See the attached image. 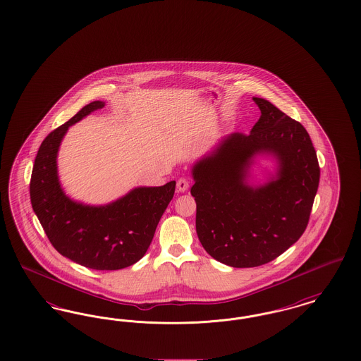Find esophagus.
Segmentation results:
<instances>
[{
  "mask_svg": "<svg viewBox=\"0 0 361 361\" xmlns=\"http://www.w3.org/2000/svg\"><path fill=\"white\" fill-rule=\"evenodd\" d=\"M188 188L189 183L187 178L181 177V178H178V180H177V190H178V192H187Z\"/></svg>",
  "mask_w": 361,
  "mask_h": 361,
  "instance_id": "1",
  "label": "esophagus"
}]
</instances>
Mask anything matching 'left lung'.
<instances>
[{
	"mask_svg": "<svg viewBox=\"0 0 361 361\" xmlns=\"http://www.w3.org/2000/svg\"><path fill=\"white\" fill-rule=\"evenodd\" d=\"M250 134L234 133L192 166L196 233L211 257L233 268L259 267L284 253L309 224L319 165L309 133L265 99ZM257 154H271L276 173L250 186Z\"/></svg>",
	"mask_w": 361,
	"mask_h": 361,
	"instance_id": "left-lung-1",
	"label": "left lung"
}]
</instances>
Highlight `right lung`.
Instances as JSON below:
<instances>
[{
    "instance_id": "right-lung-1",
    "label": "right lung",
    "mask_w": 361,
    "mask_h": 361,
    "mask_svg": "<svg viewBox=\"0 0 361 361\" xmlns=\"http://www.w3.org/2000/svg\"><path fill=\"white\" fill-rule=\"evenodd\" d=\"M104 105V102L87 104L42 142L30 195L46 235L62 256L90 269L116 271L135 264L147 252L157 224L173 199L176 181L162 187H137L105 206H87L70 199L58 177L61 142L70 126Z\"/></svg>"
}]
</instances>
